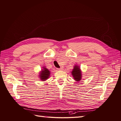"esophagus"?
<instances>
[{"label":"esophagus","instance_id":"1","mask_svg":"<svg viewBox=\"0 0 121 121\" xmlns=\"http://www.w3.org/2000/svg\"><path fill=\"white\" fill-rule=\"evenodd\" d=\"M57 69L58 70H60L62 69H61V68H60V69Z\"/></svg>","mask_w":121,"mask_h":121}]
</instances>
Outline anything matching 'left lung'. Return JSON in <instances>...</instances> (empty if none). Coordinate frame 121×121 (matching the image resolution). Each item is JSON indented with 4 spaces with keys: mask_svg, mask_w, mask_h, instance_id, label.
I'll use <instances>...</instances> for the list:
<instances>
[{
    "mask_svg": "<svg viewBox=\"0 0 121 121\" xmlns=\"http://www.w3.org/2000/svg\"><path fill=\"white\" fill-rule=\"evenodd\" d=\"M72 73L74 79L76 81H79L80 80H81V72L78 66H75Z\"/></svg>",
    "mask_w": 121,
    "mask_h": 121,
    "instance_id": "obj_1",
    "label": "left lung"
}]
</instances>
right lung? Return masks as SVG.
<instances>
[{
    "label": "right lung",
    "instance_id": "obj_1",
    "mask_svg": "<svg viewBox=\"0 0 121 121\" xmlns=\"http://www.w3.org/2000/svg\"><path fill=\"white\" fill-rule=\"evenodd\" d=\"M40 75V78H41L40 79L41 80H43V81H44V80H47V79L48 78L49 75H50V72H49L48 69H47L44 68Z\"/></svg>",
    "mask_w": 121,
    "mask_h": 121
}]
</instances>
